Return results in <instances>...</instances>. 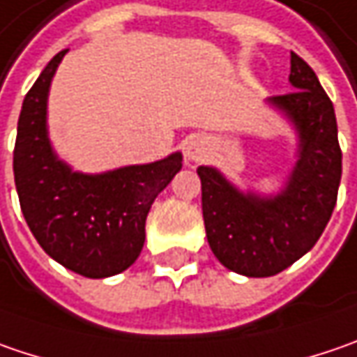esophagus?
I'll list each match as a JSON object with an SVG mask.
<instances>
[{"mask_svg":"<svg viewBox=\"0 0 357 357\" xmlns=\"http://www.w3.org/2000/svg\"><path fill=\"white\" fill-rule=\"evenodd\" d=\"M208 142H204V139H199V137H192V139L188 142V146H185V158H188L190 162H202V160L208 158Z\"/></svg>","mask_w":357,"mask_h":357,"instance_id":"1","label":"esophagus"}]
</instances>
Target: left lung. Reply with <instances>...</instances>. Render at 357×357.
Segmentation results:
<instances>
[{
    "mask_svg": "<svg viewBox=\"0 0 357 357\" xmlns=\"http://www.w3.org/2000/svg\"><path fill=\"white\" fill-rule=\"evenodd\" d=\"M291 93L270 103L298 132V162L280 194H243L208 165L197 167L208 243L227 270L268 278L307 254L332 218L342 179L333 103L318 75L291 52Z\"/></svg>",
    "mask_w": 357,
    "mask_h": 357,
    "instance_id": "8db88e82",
    "label": "left lung"
}]
</instances>
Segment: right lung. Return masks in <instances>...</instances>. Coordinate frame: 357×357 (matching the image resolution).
I'll use <instances>...</instances> for the list:
<instances>
[{"label":"right lung","instance_id":"right-lung-1","mask_svg":"<svg viewBox=\"0 0 357 357\" xmlns=\"http://www.w3.org/2000/svg\"><path fill=\"white\" fill-rule=\"evenodd\" d=\"M66 54L55 55L25 96L13 176L25 222L43 252L68 270L100 280L137 259L149 208L181 169V153L103 174L73 172L61 162L47 135V93Z\"/></svg>","mask_w":357,"mask_h":357}]
</instances>
